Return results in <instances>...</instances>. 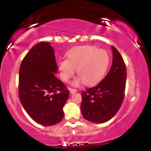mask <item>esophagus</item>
<instances>
[{
	"mask_svg": "<svg viewBox=\"0 0 151 151\" xmlns=\"http://www.w3.org/2000/svg\"><path fill=\"white\" fill-rule=\"evenodd\" d=\"M69 91L71 93H76L77 91V90L75 89V88H69Z\"/></svg>",
	"mask_w": 151,
	"mask_h": 151,
	"instance_id": "1",
	"label": "esophagus"
}]
</instances>
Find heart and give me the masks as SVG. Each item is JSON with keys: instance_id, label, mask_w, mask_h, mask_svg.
Wrapping results in <instances>:
<instances>
[{"instance_id": "1", "label": "heart", "mask_w": 151, "mask_h": 151, "mask_svg": "<svg viewBox=\"0 0 151 151\" xmlns=\"http://www.w3.org/2000/svg\"><path fill=\"white\" fill-rule=\"evenodd\" d=\"M109 55L103 49L86 45L76 47L67 53V60L58 63L61 79L67 82L76 69L80 78L74 82L78 84L83 81L86 84H94L100 82L106 73L109 65Z\"/></svg>"}]
</instances>
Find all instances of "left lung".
I'll return each instance as SVG.
<instances>
[{
  "instance_id": "obj_1",
  "label": "left lung",
  "mask_w": 151,
  "mask_h": 151,
  "mask_svg": "<svg viewBox=\"0 0 151 151\" xmlns=\"http://www.w3.org/2000/svg\"><path fill=\"white\" fill-rule=\"evenodd\" d=\"M113 63L100 83L81 92V112L84 118L93 123H104L119 111L124 98L127 68L120 53L112 47Z\"/></svg>"
}]
</instances>
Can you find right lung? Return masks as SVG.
Masks as SVG:
<instances>
[{
  "label": "right lung",
  "mask_w": 151,
  "mask_h": 151,
  "mask_svg": "<svg viewBox=\"0 0 151 151\" xmlns=\"http://www.w3.org/2000/svg\"><path fill=\"white\" fill-rule=\"evenodd\" d=\"M58 65L49 42H40L30 49L19 69L18 96L28 115L38 124L52 126L64 117L63 106L69 91L55 77Z\"/></svg>",
  "instance_id": "1"
}]
</instances>
